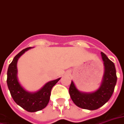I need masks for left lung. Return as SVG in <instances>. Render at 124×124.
<instances>
[{
    "label": "left lung",
    "instance_id": "8db88e82",
    "mask_svg": "<svg viewBox=\"0 0 124 124\" xmlns=\"http://www.w3.org/2000/svg\"><path fill=\"white\" fill-rule=\"evenodd\" d=\"M104 65V74L100 88L91 93H82L76 88L71 81L69 87V94L73 102L78 107L86 110H94L100 108L110 100L114 91L117 82L115 65L103 52H101Z\"/></svg>",
    "mask_w": 124,
    "mask_h": 124
}]
</instances>
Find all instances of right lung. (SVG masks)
Here are the masks:
<instances>
[{"label": "right lung", "mask_w": 124, "mask_h": 124, "mask_svg": "<svg viewBox=\"0 0 124 124\" xmlns=\"http://www.w3.org/2000/svg\"><path fill=\"white\" fill-rule=\"evenodd\" d=\"M31 48L30 47L24 49L14 57L13 61L9 65L6 82L14 102L26 111L34 112L46 108L49 101L51 89L60 80V78L46 83L39 91L36 93L28 92L20 85L17 78V62L25 51Z\"/></svg>", "instance_id": "add662e5"}]
</instances>
